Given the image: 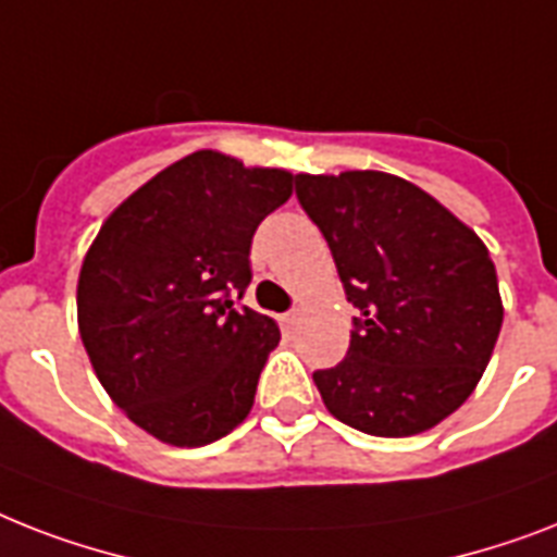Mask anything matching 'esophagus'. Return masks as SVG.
Wrapping results in <instances>:
<instances>
[{"label":"esophagus","instance_id":"obj_1","mask_svg":"<svg viewBox=\"0 0 557 557\" xmlns=\"http://www.w3.org/2000/svg\"><path fill=\"white\" fill-rule=\"evenodd\" d=\"M300 320H302L300 309H292V311H286V314H283V323H286V329H294V325L300 323Z\"/></svg>","mask_w":557,"mask_h":557}]
</instances>
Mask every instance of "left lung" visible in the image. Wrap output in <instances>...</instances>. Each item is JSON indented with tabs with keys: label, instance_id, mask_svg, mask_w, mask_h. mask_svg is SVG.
<instances>
[{
	"label": "left lung",
	"instance_id": "left-lung-1",
	"mask_svg": "<svg viewBox=\"0 0 557 557\" xmlns=\"http://www.w3.org/2000/svg\"><path fill=\"white\" fill-rule=\"evenodd\" d=\"M357 309L325 409L374 437H409L458 409L490 363L504 306L490 251L418 185L383 171L294 176Z\"/></svg>",
	"mask_w": 557,
	"mask_h": 557
}]
</instances>
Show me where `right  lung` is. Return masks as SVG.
Listing matches in <instances>:
<instances>
[{
  "label": "right lung",
  "instance_id": "obj_1",
  "mask_svg": "<svg viewBox=\"0 0 557 557\" xmlns=\"http://www.w3.org/2000/svg\"><path fill=\"white\" fill-rule=\"evenodd\" d=\"M294 176L197 151L108 216L85 255L76 311L99 383L148 435L206 446L255 406L277 323L239 306L257 225Z\"/></svg>",
  "mask_w": 557,
  "mask_h": 557
}]
</instances>
